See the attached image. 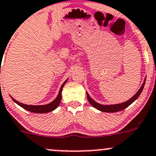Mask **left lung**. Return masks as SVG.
Here are the masks:
<instances>
[{
  "mask_svg": "<svg viewBox=\"0 0 156 156\" xmlns=\"http://www.w3.org/2000/svg\"><path fill=\"white\" fill-rule=\"evenodd\" d=\"M145 82H146V79L144 80V84H142L141 87L140 88L139 90L136 92V94H135L133 97H132L130 100H128L127 101L125 102V103H119V104H115V105H101L100 103H97V102L94 101L92 98L89 96V94L87 93V100L89 101V103H90V105L92 106H94V108H96L97 109L100 110L101 112H119L121 110H123L125 109V108H127V106H130L132 103L135 101L136 99L139 97V96L140 95L141 92L143 91L144 90V85H145Z\"/></svg>",
  "mask_w": 156,
  "mask_h": 156,
  "instance_id": "1",
  "label": "left lung"
}]
</instances>
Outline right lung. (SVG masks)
I'll return each instance as SVG.
<instances>
[{"mask_svg": "<svg viewBox=\"0 0 156 156\" xmlns=\"http://www.w3.org/2000/svg\"><path fill=\"white\" fill-rule=\"evenodd\" d=\"M67 80L65 81V82L62 84V85L61 86L60 90L59 91V94L56 97V98L53 100V102H51L50 103L47 105H41V106H31V105H26V104H23V103H20L17 100H16L15 99H13L12 97V100L15 102L16 103L20 106L21 107H23V108H25L26 110H28V111L31 112H35V113H48L50 112L53 111L54 109H56V108L58 107V106L60 103L61 100H62V87L63 86L65 85V84L66 83Z\"/></svg>", "mask_w": 156, "mask_h": 156, "instance_id": "right-lung-1", "label": "right lung"}]
</instances>
